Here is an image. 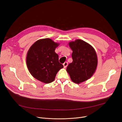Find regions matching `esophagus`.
I'll list each match as a JSON object with an SVG mask.
<instances>
[{
  "label": "esophagus",
  "instance_id": "obj_1",
  "mask_svg": "<svg viewBox=\"0 0 122 122\" xmlns=\"http://www.w3.org/2000/svg\"><path fill=\"white\" fill-rule=\"evenodd\" d=\"M67 62H65L64 64H63V66H64V68H66V66H67Z\"/></svg>",
  "mask_w": 122,
  "mask_h": 122
}]
</instances>
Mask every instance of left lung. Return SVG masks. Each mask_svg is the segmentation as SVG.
<instances>
[{
  "mask_svg": "<svg viewBox=\"0 0 122 122\" xmlns=\"http://www.w3.org/2000/svg\"><path fill=\"white\" fill-rule=\"evenodd\" d=\"M68 44L73 51V61L68 64L66 70L72 81L79 84L90 78L95 72L97 55L94 48L82 40H76Z\"/></svg>",
  "mask_w": 122,
  "mask_h": 122,
  "instance_id": "1",
  "label": "left lung"
}]
</instances>
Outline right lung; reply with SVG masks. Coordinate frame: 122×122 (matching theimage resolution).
Returning <instances> with one entry per match:
<instances>
[{
    "instance_id": "obj_1",
    "label": "right lung",
    "mask_w": 122,
    "mask_h": 122,
    "mask_svg": "<svg viewBox=\"0 0 122 122\" xmlns=\"http://www.w3.org/2000/svg\"><path fill=\"white\" fill-rule=\"evenodd\" d=\"M59 43L47 38L36 41L30 47L26 61L27 68L33 77L45 83L55 80L58 71L63 67L55 51Z\"/></svg>"
}]
</instances>
